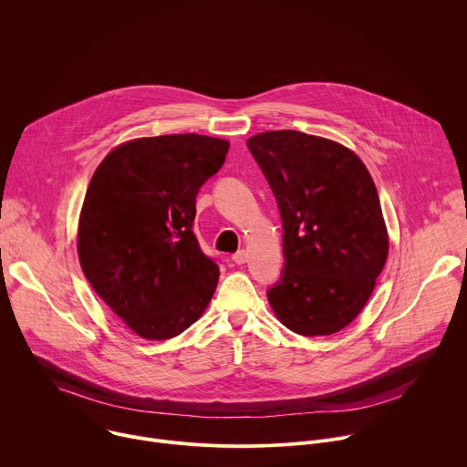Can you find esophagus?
<instances>
[{
    "label": "esophagus",
    "mask_w": 467,
    "mask_h": 467,
    "mask_svg": "<svg viewBox=\"0 0 467 467\" xmlns=\"http://www.w3.org/2000/svg\"><path fill=\"white\" fill-rule=\"evenodd\" d=\"M233 262H236V264H245L247 262V251H238V253H234L233 254Z\"/></svg>",
    "instance_id": "1"
}]
</instances>
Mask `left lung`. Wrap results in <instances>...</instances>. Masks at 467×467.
<instances>
[{
    "label": "left lung",
    "instance_id": "left-lung-1",
    "mask_svg": "<svg viewBox=\"0 0 467 467\" xmlns=\"http://www.w3.org/2000/svg\"><path fill=\"white\" fill-rule=\"evenodd\" d=\"M247 148L272 186L285 265L268 301L285 327L325 337L368 303L388 256L375 182L342 144L301 130H268Z\"/></svg>",
    "mask_w": 467,
    "mask_h": 467
}]
</instances>
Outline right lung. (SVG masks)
Instances as JSON below:
<instances>
[{
	"label": "right lung",
	"instance_id": "add662e5",
	"mask_svg": "<svg viewBox=\"0 0 467 467\" xmlns=\"http://www.w3.org/2000/svg\"><path fill=\"white\" fill-rule=\"evenodd\" d=\"M229 142L203 135L139 139L92 175L79 220L83 274L129 328L168 340L207 308L218 264L193 234L195 197L225 162Z\"/></svg>",
	"mask_w": 467,
	"mask_h": 467
}]
</instances>
